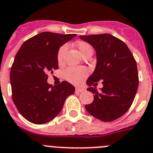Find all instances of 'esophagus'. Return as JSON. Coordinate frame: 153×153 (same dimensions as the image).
<instances>
[{"label": "esophagus", "instance_id": "obj_1", "mask_svg": "<svg viewBox=\"0 0 153 153\" xmlns=\"http://www.w3.org/2000/svg\"><path fill=\"white\" fill-rule=\"evenodd\" d=\"M84 91V89L83 87H76L75 88V93H82Z\"/></svg>", "mask_w": 153, "mask_h": 153}]
</instances>
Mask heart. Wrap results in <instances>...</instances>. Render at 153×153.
I'll list each match as a JSON object with an SVG mask.
<instances>
[{"mask_svg":"<svg viewBox=\"0 0 153 153\" xmlns=\"http://www.w3.org/2000/svg\"><path fill=\"white\" fill-rule=\"evenodd\" d=\"M77 48L79 50L82 56L85 55L87 53L93 51L91 45L85 41H79L76 44ZM68 49V45L66 44L63 45L57 51V60L59 63H62L64 58V55ZM89 70L85 67H69L64 71L63 75L65 78L72 84H78L82 82L83 80L87 76Z\"/></svg>","mask_w":153,"mask_h":153,"instance_id":"1","label":"heart"}]
</instances>
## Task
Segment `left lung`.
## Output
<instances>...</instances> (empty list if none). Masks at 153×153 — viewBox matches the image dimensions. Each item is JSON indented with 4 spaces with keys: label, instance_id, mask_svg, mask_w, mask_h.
Here are the masks:
<instances>
[{
    "label": "left lung",
    "instance_id": "8db88e82",
    "mask_svg": "<svg viewBox=\"0 0 153 153\" xmlns=\"http://www.w3.org/2000/svg\"><path fill=\"white\" fill-rule=\"evenodd\" d=\"M96 51L97 63L89 77L87 90L94 100L86 105L92 116L104 122L115 120L128 111L134 101L139 78L136 60L126 44L111 34L80 36ZM102 80L103 87L98 92L94 88Z\"/></svg>",
    "mask_w": 153,
    "mask_h": 153
}]
</instances>
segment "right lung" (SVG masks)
Here are the masks:
<instances>
[{"instance_id": "add662e5", "label": "right lung", "mask_w": 153, "mask_h": 153, "mask_svg": "<svg viewBox=\"0 0 153 153\" xmlns=\"http://www.w3.org/2000/svg\"><path fill=\"white\" fill-rule=\"evenodd\" d=\"M76 34L43 32L25 41L18 51L10 70L13 102L29 122L44 124L58 115L75 87L66 81L52 87L48 73L58 69L57 51Z\"/></svg>"}]
</instances>
